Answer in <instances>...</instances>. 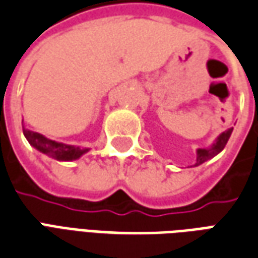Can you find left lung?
Returning <instances> with one entry per match:
<instances>
[{"label":"left lung","instance_id":"left-lung-1","mask_svg":"<svg viewBox=\"0 0 258 258\" xmlns=\"http://www.w3.org/2000/svg\"><path fill=\"white\" fill-rule=\"evenodd\" d=\"M232 130L233 128H229L227 131L221 133L209 148H198L196 149V163L194 164L195 167L200 166L202 163L207 162V160H210L214 156H217L225 148V145H227L228 140H229V137L232 134Z\"/></svg>","mask_w":258,"mask_h":258}]
</instances>
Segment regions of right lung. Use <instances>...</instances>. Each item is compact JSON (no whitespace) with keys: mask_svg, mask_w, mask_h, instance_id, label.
Masks as SVG:
<instances>
[{"mask_svg":"<svg viewBox=\"0 0 258 258\" xmlns=\"http://www.w3.org/2000/svg\"><path fill=\"white\" fill-rule=\"evenodd\" d=\"M23 134H25L26 140L29 141L34 149L38 152H41L47 156L60 160V162H70V160H77L80 157L85 155L87 152L90 151L88 148H80V146L68 145L63 142H56L44 137L40 133H34L23 127Z\"/></svg>","mask_w":258,"mask_h":258,"instance_id":"obj_1","label":"right lung"}]
</instances>
